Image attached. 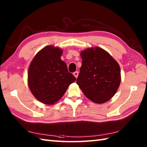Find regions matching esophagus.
Instances as JSON below:
<instances>
[{"instance_id": "34e87169", "label": "esophagus", "mask_w": 147, "mask_h": 147, "mask_svg": "<svg viewBox=\"0 0 147 147\" xmlns=\"http://www.w3.org/2000/svg\"><path fill=\"white\" fill-rule=\"evenodd\" d=\"M78 74H79V73H78V71H76V72H74V73H73V74H74V76H75L76 78H78Z\"/></svg>"}]
</instances>
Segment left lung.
<instances>
[{
    "instance_id": "left-lung-1",
    "label": "left lung",
    "mask_w": 147,
    "mask_h": 147,
    "mask_svg": "<svg viewBox=\"0 0 147 147\" xmlns=\"http://www.w3.org/2000/svg\"><path fill=\"white\" fill-rule=\"evenodd\" d=\"M82 65L76 83L87 98L96 104L109 100L120 85L121 69L117 61L102 48L81 52Z\"/></svg>"
}]
</instances>
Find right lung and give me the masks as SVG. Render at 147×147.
<instances>
[{
    "label": "right lung",
    "instance_id": "add662e5",
    "mask_svg": "<svg viewBox=\"0 0 147 147\" xmlns=\"http://www.w3.org/2000/svg\"><path fill=\"white\" fill-rule=\"evenodd\" d=\"M62 54V49L48 45L37 53L29 66L28 84L30 91L45 104H54L60 100L76 80L61 60Z\"/></svg>",
    "mask_w": 147,
    "mask_h": 147
}]
</instances>
